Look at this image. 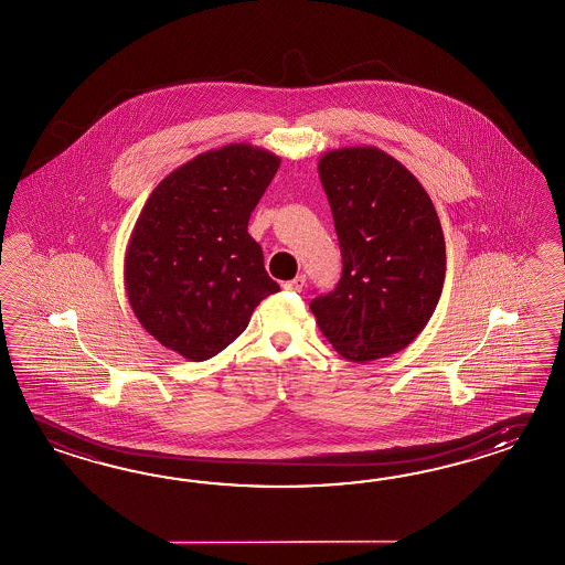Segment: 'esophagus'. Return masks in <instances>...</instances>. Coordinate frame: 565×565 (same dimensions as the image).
Listing matches in <instances>:
<instances>
[{
    "label": "esophagus",
    "instance_id": "esophagus-1",
    "mask_svg": "<svg viewBox=\"0 0 565 565\" xmlns=\"http://www.w3.org/2000/svg\"><path fill=\"white\" fill-rule=\"evenodd\" d=\"M282 287H285V289H287V290H292V292H299V290H303L305 276L303 275L295 276V278H292V280H289V282H285V285H282Z\"/></svg>",
    "mask_w": 565,
    "mask_h": 565
}]
</instances>
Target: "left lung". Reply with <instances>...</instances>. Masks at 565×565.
I'll return each instance as SVG.
<instances>
[{"label":"left lung","mask_w":565,"mask_h":565,"mask_svg":"<svg viewBox=\"0 0 565 565\" xmlns=\"http://www.w3.org/2000/svg\"><path fill=\"white\" fill-rule=\"evenodd\" d=\"M318 170L342 278L309 307L348 361L395 354L426 328L445 285L447 246L435 204L416 175L376 147L332 149Z\"/></svg>","instance_id":"1"}]
</instances>
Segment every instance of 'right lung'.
<instances>
[{"mask_svg": "<svg viewBox=\"0 0 565 565\" xmlns=\"http://www.w3.org/2000/svg\"><path fill=\"white\" fill-rule=\"evenodd\" d=\"M280 158L247 143L196 156L149 194L125 254L135 318L161 347L209 361L280 287L247 221Z\"/></svg>", "mask_w": 565, "mask_h": 565, "instance_id": "obj_1", "label": "right lung"}]
</instances>
